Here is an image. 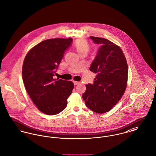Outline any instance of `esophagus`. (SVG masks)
<instances>
[{
  "label": "esophagus",
  "instance_id": "1",
  "mask_svg": "<svg viewBox=\"0 0 156 156\" xmlns=\"http://www.w3.org/2000/svg\"><path fill=\"white\" fill-rule=\"evenodd\" d=\"M73 84L75 85H78V84L80 83V82H78V81H73Z\"/></svg>",
  "mask_w": 156,
  "mask_h": 156
}]
</instances>
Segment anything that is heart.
I'll use <instances>...</instances> for the list:
<instances>
[{"instance_id": "obj_1", "label": "heart", "mask_w": 156, "mask_h": 156, "mask_svg": "<svg viewBox=\"0 0 156 156\" xmlns=\"http://www.w3.org/2000/svg\"><path fill=\"white\" fill-rule=\"evenodd\" d=\"M75 47L76 50V51L78 52L80 55L81 53L87 52L89 50V46L87 44L86 41H85L83 40H76L75 43Z\"/></svg>"}]
</instances>
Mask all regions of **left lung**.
<instances>
[{"mask_svg":"<svg viewBox=\"0 0 156 156\" xmlns=\"http://www.w3.org/2000/svg\"><path fill=\"white\" fill-rule=\"evenodd\" d=\"M100 44L90 71L96 73L94 83L86 85L83 98L87 108L97 113L110 111L126 88L128 65L121 48L106 38L91 36Z\"/></svg>","mask_w":156,"mask_h":156,"instance_id":"obj_1","label":"left lung"}]
</instances>
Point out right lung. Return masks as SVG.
Segmentation results:
<instances>
[{"instance_id": "right-lung-1", "label": "right lung", "mask_w": 156, "mask_h": 156, "mask_svg": "<svg viewBox=\"0 0 156 156\" xmlns=\"http://www.w3.org/2000/svg\"><path fill=\"white\" fill-rule=\"evenodd\" d=\"M72 41V38L43 41L25 58L22 76L26 91L38 110L46 115H57L66 108L73 88L72 81L53 78Z\"/></svg>"}]
</instances>
